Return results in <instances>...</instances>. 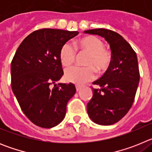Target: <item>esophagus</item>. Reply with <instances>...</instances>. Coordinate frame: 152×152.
Instances as JSON below:
<instances>
[{"label":"esophagus","instance_id":"34e87169","mask_svg":"<svg viewBox=\"0 0 152 152\" xmlns=\"http://www.w3.org/2000/svg\"><path fill=\"white\" fill-rule=\"evenodd\" d=\"M75 88H76V91H79L80 89H81V87H80V86H79V85H76V86H75Z\"/></svg>","mask_w":152,"mask_h":152}]
</instances>
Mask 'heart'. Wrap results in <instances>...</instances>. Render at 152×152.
Returning a JSON list of instances; mask_svg holds the SVG:
<instances>
[{
  "label": "heart",
  "instance_id": "1",
  "mask_svg": "<svg viewBox=\"0 0 152 152\" xmlns=\"http://www.w3.org/2000/svg\"><path fill=\"white\" fill-rule=\"evenodd\" d=\"M80 52L88 54L84 61L87 67H74L65 71L64 78L68 82L83 84L93 80L95 77L94 70L97 73H103L110 67L112 61L110 52L104 48L103 42L94 36H85L76 42ZM76 52L70 43L62 45L59 52L61 64L65 68H69L74 64Z\"/></svg>",
  "mask_w": 152,
  "mask_h": 152
}]
</instances>
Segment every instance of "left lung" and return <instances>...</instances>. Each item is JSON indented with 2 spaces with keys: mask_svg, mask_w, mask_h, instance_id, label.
I'll return each instance as SVG.
<instances>
[{
  "mask_svg": "<svg viewBox=\"0 0 152 152\" xmlns=\"http://www.w3.org/2000/svg\"><path fill=\"white\" fill-rule=\"evenodd\" d=\"M84 33L102 36L110 47V65L100 79L93 82L99 88H93V96L87 105L93 122L110 126L124 117L135 100L140 79L136 53L123 36L114 31L94 29Z\"/></svg>",
  "mask_w": 152,
  "mask_h": 152,
  "instance_id": "obj_1",
  "label": "left lung"
}]
</instances>
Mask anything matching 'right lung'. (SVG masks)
<instances>
[{
    "label": "right lung",
    "mask_w": 152,
    "mask_h": 152,
    "mask_svg": "<svg viewBox=\"0 0 152 152\" xmlns=\"http://www.w3.org/2000/svg\"><path fill=\"white\" fill-rule=\"evenodd\" d=\"M77 34V31L58 29L34 31L21 42L12 60V91L24 114L39 127L59 124L68 100L76 92L72 83L56 82L64 74L60 49Z\"/></svg>",
    "instance_id": "add662e5"
}]
</instances>
